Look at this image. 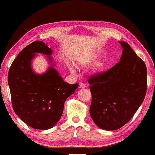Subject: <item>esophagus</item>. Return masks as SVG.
Returning <instances> with one entry per match:
<instances>
[{
    "label": "esophagus",
    "mask_w": 155,
    "mask_h": 155,
    "mask_svg": "<svg viewBox=\"0 0 155 155\" xmlns=\"http://www.w3.org/2000/svg\"><path fill=\"white\" fill-rule=\"evenodd\" d=\"M78 87H79V88H85V87H86V85L83 83H79V86Z\"/></svg>",
    "instance_id": "34e87169"
}]
</instances>
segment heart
Masks as SVG:
<instances>
[{
    "label": "heart",
    "mask_w": 155,
    "mask_h": 155,
    "mask_svg": "<svg viewBox=\"0 0 155 155\" xmlns=\"http://www.w3.org/2000/svg\"><path fill=\"white\" fill-rule=\"evenodd\" d=\"M95 58H95V56L94 55L86 56L85 58H81L80 60H78L77 61V64H78V66H83V67L89 66L95 60ZM70 70H71V72H74L75 71L74 68H73V67H71V68H70Z\"/></svg>",
    "instance_id": "heart-1"
}]
</instances>
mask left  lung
I'll use <instances>...</instances> for the list:
<instances>
[{
  "label": "left lung",
  "mask_w": 155,
  "mask_h": 155,
  "mask_svg": "<svg viewBox=\"0 0 155 155\" xmlns=\"http://www.w3.org/2000/svg\"><path fill=\"white\" fill-rule=\"evenodd\" d=\"M119 62L88 80L92 99L89 112L98 127L113 131L124 126L142 104L147 89V69L127 43Z\"/></svg>",
  "instance_id": "obj_1"
}]
</instances>
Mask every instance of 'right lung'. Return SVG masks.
<instances>
[{
  "label": "right lung",
  "mask_w": 155,
  "mask_h": 155,
  "mask_svg": "<svg viewBox=\"0 0 155 155\" xmlns=\"http://www.w3.org/2000/svg\"><path fill=\"white\" fill-rule=\"evenodd\" d=\"M52 53L43 41L33 42L18 55L8 74L14 112L28 125L41 130L52 128L58 123L66 100L78 86V83L70 85L64 81L53 68ZM36 53L47 55L50 62L43 74H36L31 68Z\"/></svg>",
  "instance_id": "add662e5"
}]
</instances>
